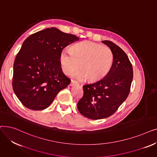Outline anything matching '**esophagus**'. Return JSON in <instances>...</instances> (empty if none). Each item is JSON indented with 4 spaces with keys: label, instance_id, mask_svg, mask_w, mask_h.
I'll return each instance as SVG.
<instances>
[{
    "label": "esophagus",
    "instance_id": "1",
    "mask_svg": "<svg viewBox=\"0 0 157 157\" xmlns=\"http://www.w3.org/2000/svg\"><path fill=\"white\" fill-rule=\"evenodd\" d=\"M79 85V84L77 83V82L74 81H71V83H70L71 86H76V85Z\"/></svg>",
    "mask_w": 157,
    "mask_h": 157
}]
</instances>
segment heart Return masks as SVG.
<instances>
[{"label":"heart","mask_w":157,"mask_h":157,"mask_svg":"<svg viewBox=\"0 0 157 157\" xmlns=\"http://www.w3.org/2000/svg\"><path fill=\"white\" fill-rule=\"evenodd\" d=\"M114 56L111 49L90 41L74 44L71 50L64 49L60 53V61L65 74L69 75L79 66L81 69L73 74L79 81L88 78L97 81L108 73L113 63Z\"/></svg>","instance_id":"heart-1"}]
</instances>
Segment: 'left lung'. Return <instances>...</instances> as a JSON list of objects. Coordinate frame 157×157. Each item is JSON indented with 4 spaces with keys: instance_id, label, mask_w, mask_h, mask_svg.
<instances>
[{
    "instance_id": "1",
    "label": "left lung",
    "mask_w": 157,
    "mask_h": 157,
    "mask_svg": "<svg viewBox=\"0 0 157 157\" xmlns=\"http://www.w3.org/2000/svg\"><path fill=\"white\" fill-rule=\"evenodd\" d=\"M113 53L111 68L102 79L83 85L84 94L78 109L92 120L109 117L127 98L133 79V69L127 54L109 40H102Z\"/></svg>"
}]
</instances>
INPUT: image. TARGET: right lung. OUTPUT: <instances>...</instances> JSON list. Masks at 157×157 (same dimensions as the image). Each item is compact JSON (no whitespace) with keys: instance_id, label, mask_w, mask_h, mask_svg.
I'll return each instance as SVG.
<instances>
[{"instance_id":"1","label":"right lung","mask_w":157,"mask_h":157,"mask_svg":"<svg viewBox=\"0 0 157 157\" xmlns=\"http://www.w3.org/2000/svg\"><path fill=\"white\" fill-rule=\"evenodd\" d=\"M79 40L55 27L39 31L25 40L16 56L13 78V91L24 106L44 109L70 84L62 71L60 55L64 48Z\"/></svg>"}]
</instances>
